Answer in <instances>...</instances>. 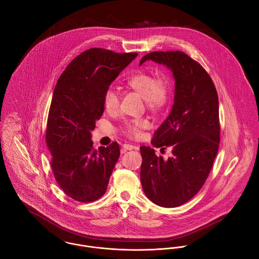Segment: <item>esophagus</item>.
I'll return each instance as SVG.
<instances>
[{
  "mask_svg": "<svg viewBox=\"0 0 259 259\" xmlns=\"http://www.w3.org/2000/svg\"><path fill=\"white\" fill-rule=\"evenodd\" d=\"M123 150H132V149H138V147H135V146H132V145H127V144H124L122 146Z\"/></svg>",
  "mask_w": 259,
  "mask_h": 259,
  "instance_id": "34e87169",
  "label": "esophagus"
}]
</instances>
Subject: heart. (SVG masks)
Instances as JSON below:
<instances>
[{
	"label": "heart",
	"instance_id": "b5f03b06",
	"mask_svg": "<svg viewBox=\"0 0 259 259\" xmlns=\"http://www.w3.org/2000/svg\"><path fill=\"white\" fill-rule=\"evenodd\" d=\"M127 85L139 93L146 101L148 109L151 111L159 110L167 101L169 96V83L165 76L142 72L133 75L127 80ZM119 106L118 94L113 89H108L104 95V107L106 111L114 112ZM150 126L148 119H132L124 123L123 132L130 138L138 139L144 130Z\"/></svg>",
	"mask_w": 259,
	"mask_h": 259
}]
</instances>
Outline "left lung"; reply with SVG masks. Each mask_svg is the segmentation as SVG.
Listing matches in <instances>:
<instances>
[{"mask_svg": "<svg viewBox=\"0 0 259 259\" xmlns=\"http://www.w3.org/2000/svg\"><path fill=\"white\" fill-rule=\"evenodd\" d=\"M148 60L166 66L176 80L171 111L151 141L154 148L171 147L172 154L163 159L141 147V182L153 203L177 207L199 191L212 167L221 141L219 97L209 74L185 53L152 52L140 66Z\"/></svg>", "mask_w": 259, "mask_h": 259, "instance_id": "1", "label": "left lung"}]
</instances>
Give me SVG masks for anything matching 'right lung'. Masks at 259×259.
I'll return each instance as SVG.
<instances>
[{
	"label": "right lung",
	"instance_id": "1",
	"mask_svg": "<svg viewBox=\"0 0 259 259\" xmlns=\"http://www.w3.org/2000/svg\"><path fill=\"white\" fill-rule=\"evenodd\" d=\"M137 56L87 50L69 64L55 87L46 142L58 185L76 201L92 202L107 191L119 147L113 142L94 149L91 132L104 113L106 91Z\"/></svg>",
	"mask_w": 259,
	"mask_h": 259
}]
</instances>
